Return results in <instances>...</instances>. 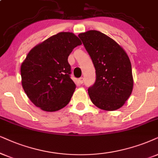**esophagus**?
Listing matches in <instances>:
<instances>
[{"mask_svg":"<svg viewBox=\"0 0 158 158\" xmlns=\"http://www.w3.org/2000/svg\"><path fill=\"white\" fill-rule=\"evenodd\" d=\"M79 83H80V84H83L84 83V78L83 77L79 78Z\"/></svg>","mask_w":158,"mask_h":158,"instance_id":"1","label":"esophagus"}]
</instances>
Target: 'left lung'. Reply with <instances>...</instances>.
Returning a JSON list of instances; mask_svg holds the SVG:
<instances>
[{
	"label": "left lung",
	"mask_w": 158,
	"mask_h": 158,
	"mask_svg": "<svg viewBox=\"0 0 158 158\" xmlns=\"http://www.w3.org/2000/svg\"><path fill=\"white\" fill-rule=\"evenodd\" d=\"M79 37L95 69V81L88 88L91 101L103 110H117L133 90L128 56L115 41L100 31H89L79 34Z\"/></svg>",
	"instance_id": "left-lung-1"
}]
</instances>
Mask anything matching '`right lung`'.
Returning a JSON list of instances; mask_svg holds the SVG:
<instances>
[{"instance_id": "obj_1", "label": "right lung", "mask_w": 158, "mask_h": 158, "mask_svg": "<svg viewBox=\"0 0 158 158\" xmlns=\"http://www.w3.org/2000/svg\"><path fill=\"white\" fill-rule=\"evenodd\" d=\"M81 44L69 32L54 35L33 47L21 65L22 85L35 106L46 111H55L69 103L76 89L71 79L68 57Z\"/></svg>"}]
</instances>
